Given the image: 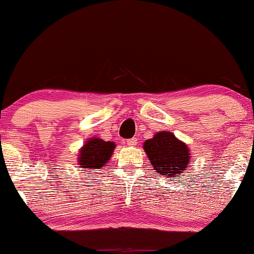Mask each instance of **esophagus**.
<instances>
[{"label": "esophagus", "instance_id": "34e87169", "mask_svg": "<svg viewBox=\"0 0 254 254\" xmlns=\"http://www.w3.org/2000/svg\"><path fill=\"white\" fill-rule=\"evenodd\" d=\"M124 143L127 145H129V147H133V145L137 144V138L136 137H133V138H129V139H127Z\"/></svg>", "mask_w": 254, "mask_h": 254}]
</instances>
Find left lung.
<instances>
[{"label":"left lung","instance_id":"left-lung-1","mask_svg":"<svg viewBox=\"0 0 254 254\" xmlns=\"http://www.w3.org/2000/svg\"><path fill=\"white\" fill-rule=\"evenodd\" d=\"M143 149L157 173L176 180H179L191 161L188 145L168 131H159L153 138L147 139Z\"/></svg>","mask_w":254,"mask_h":254}]
</instances>
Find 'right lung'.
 Segmentation results:
<instances>
[{
    "instance_id": "add662e5",
    "label": "right lung",
    "mask_w": 254,
    "mask_h": 254,
    "mask_svg": "<svg viewBox=\"0 0 254 254\" xmlns=\"http://www.w3.org/2000/svg\"><path fill=\"white\" fill-rule=\"evenodd\" d=\"M116 144L98 137L89 138L78 154V165L84 170H100L112 156Z\"/></svg>"
}]
</instances>
